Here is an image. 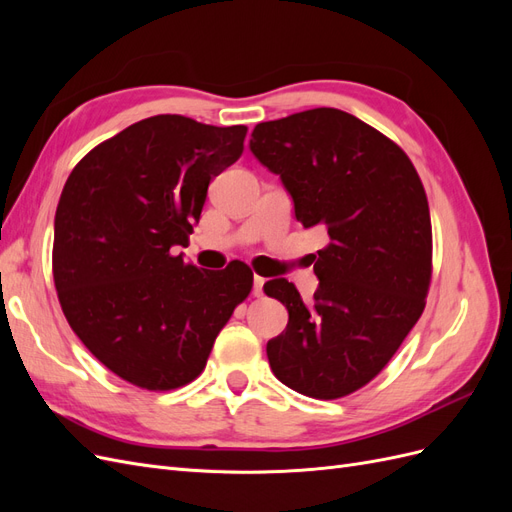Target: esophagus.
I'll list each match as a JSON object with an SVG mask.
<instances>
[{"label": "esophagus", "instance_id": "obj_1", "mask_svg": "<svg viewBox=\"0 0 512 512\" xmlns=\"http://www.w3.org/2000/svg\"><path fill=\"white\" fill-rule=\"evenodd\" d=\"M262 288H265V277L254 275V288H252L254 297H262Z\"/></svg>", "mask_w": 512, "mask_h": 512}]
</instances>
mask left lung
Listing matches in <instances>:
<instances>
[{
  "label": "left lung",
  "instance_id": "1",
  "mask_svg": "<svg viewBox=\"0 0 512 512\" xmlns=\"http://www.w3.org/2000/svg\"><path fill=\"white\" fill-rule=\"evenodd\" d=\"M254 158L280 175L305 228L327 230L314 301L284 277L265 292L288 309L269 339L275 378L316 399L361 389L412 331L431 280L429 205L410 158L384 134L337 108L262 121Z\"/></svg>",
  "mask_w": 512,
  "mask_h": 512
}]
</instances>
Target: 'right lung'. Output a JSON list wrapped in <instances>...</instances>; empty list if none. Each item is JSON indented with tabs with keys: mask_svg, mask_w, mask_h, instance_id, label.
Returning a JSON list of instances; mask_svg holds the SVG:
<instances>
[{
	"mask_svg": "<svg viewBox=\"0 0 512 512\" xmlns=\"http://www.w3.org/2000/svg\"><path fill=\"white\" fill-rule=\"evenodd\" d=\"M245 134L183 115L149 117L91 149L61 192L53 241L61 309L87 350L141 389L192 382L252 290L241 260L209 271L170 252L188 243L211 179L239 160Z\"/></svg>",
	"mask_w": 512,
	"mask_h": 512,
	"instance_id": "add662e5",
	"label": "right lung"
}]
</instances>
